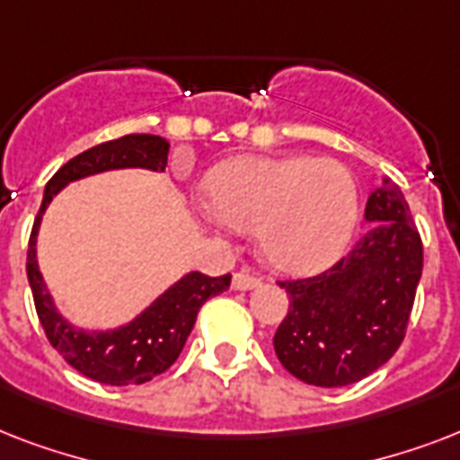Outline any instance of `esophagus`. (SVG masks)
<instances>
[{
	"instance_id": "1",
	"label": "esophagus",
	"mask_w": 460,
	"mask_h": 460,
	"mask_svg": "<svg viewBox=\"0 0 460 460\" xmlns=\"http://www.w3.org/2000/svg\"><path fill=\"white\" fill-rule=\"evenodd\" d=\"M231 287H234V291H251V288L260 287V279H258V277H252V274L238 272V274H234V279H231Z\"/></svg>"
}]
</instances>
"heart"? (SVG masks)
<instances>
[{
	"label": "heart",
	"instance_id": "b5f03b06",
	"mask_svg": "<svg viewBox=\"0 0 460 460\" xmlns=\"http://www.w3.org/2000/svg\"><path fill=\"white\" fill-rule=\"evenodd\" d=\"M208 200L231 229L258 234L284 274H314L349 245L358 222L356 179L336 159L241 155L209 173Z\"/></svg>",
	"mask_w": 460,
	"mask_h": 460
}]
</instances>
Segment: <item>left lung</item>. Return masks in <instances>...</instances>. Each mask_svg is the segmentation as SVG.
I'll use <instances>...</instances> for the list:
<instances>
[{"instance_id":"obj_1","label":"left lung","mask_w":460,"mask_h":460,"mask_svg":"<svg viewBox=\"0 0 460 460\" xmlns=\"http://www.w3.org/2000/svg\"><path fill=\"white\" fill-rule=\"evenodd\" d=\"M370 229L313 279L281 281L288 314L274 350L294 377L346 386L382 367L403 341L422 274V243L401 188L382 176L365 205Z\"/></svg>"}]
</instances>
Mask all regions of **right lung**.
<instances>
[{"mask_svg": "<svg viewBox=\"0 0 460 460\" xmlns=\"http://www.w3.org/2000/svg\"><path fill=\"white\" fill-rule=\"evenodd\" d=\"M166 155H169V140L153 133H131L124 138L107 140L102 146L90 147L78 157L68 159L49 179L32 224L31 243H28V281L42 329L49 343L59 350L71 367L100 385H146L169 370L193 329L198 310L205 305L208 298L229 288L231 274L205 277L200 272H186L133 320L111 329H83L61 314L42 279L38 262L40 224L49 202L68 183L104 172H117V169H147L159 173L166 169Z\"/></svg>", "mask_w": 460, "mask_h": 460, "instance_id": "right-lung-1", "label": "right lung"}]
</instances>
